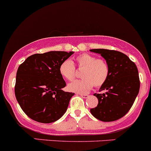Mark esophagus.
Returning a JSON list of instances; mask_svg holds the SVG:
<instances>
[{"label":"esophagus","instance_id":"34e87169","mask_svg":"<svg viewBox=\"0 0 151 151\" xmlns=\"http://www.w3.org/2000/svg\"><path fill=\"white\" fill-rule=\"evenodd\" d=\"M79 95H80V96L82 97V98H87L88 97V95H86V94H79Z\"/></svg>","mask_w":151,"mask_h":151}]
</instances>
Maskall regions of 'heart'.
I'll use <instances>...</instances> for the list:
<instances>
[{
	"label": "heart",
	"mask_w": 151,
	"mask_h": 151,
	"mask_svg": "<svg viewBox=\"0 0 151 151\" xmlns=\"http://www.w3.org/2000/svg\"><path fill=\"white\" fill-rule=\"evenodd\" d=\"M79 68L83 69L81 80H74L68 84L70 91L79 94L87 93L93 86L99 87L104 85L109 76V65L106 60L97 59L88 53H83L75 59ZM60 74L63 78L72 80L75 77V67L71 60H66L60 66Z\"/></svg>",
	"instance_id": "obj_1"
}]
</instances>
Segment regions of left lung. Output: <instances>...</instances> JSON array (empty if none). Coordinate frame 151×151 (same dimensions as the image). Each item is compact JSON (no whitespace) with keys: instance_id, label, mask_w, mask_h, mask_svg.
Segmentation results:
<instances>
[{"instance_id":"1","label":"left lung","mask_w":151,"mask_h":151,"mask_svg":"<svg viewBox=\"0 0 151 151\" xmlns=\"http://www.w3.org/2000/svg\"><path fill=\"white\" fill-rule=\"evenodd\" d=\"M99 53L109 65V76L100 91L94 94L98 99L91 115L102 122H114L124 116L132 107L139 91V71L133 62L124 53L107 49H91Z\"/></svg>"}]
</instances>
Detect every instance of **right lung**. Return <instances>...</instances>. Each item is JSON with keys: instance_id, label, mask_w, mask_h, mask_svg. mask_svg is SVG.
<instances>
[{"instance_id": "1", "label": "right lung", "mask_w": 151, "mask_h": 151, "mask_svg": "<svg viewBox=\"0 0 151 151\" xmlns=\"http://www.w3.org/2000/svg\"><path fill=\"white\" fill-rule=\"evenodd\" d=\"M73 53V51L36 53L19 65L15 80V98L31 119L40 123H52L66 112L74 93L62 89L66 83L60 74V66Z\"/></svg>"}]
</instances>
